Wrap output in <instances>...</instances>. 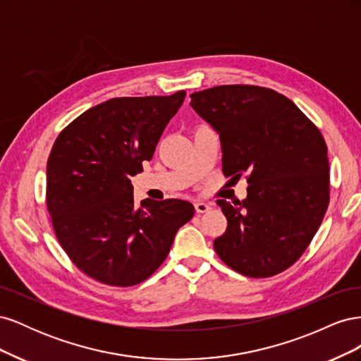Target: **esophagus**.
I'll return each mask as SVG.
<instances>
[{"label": "esophagus", "instance_id": "obj_1", "mask_svg": "<svg viewBox=\"0 0 361 361\" xmlns=\"http://www.w3.org/2000/svg\"><path fill=\"white\" fill-rule=\"evenodd\" d=\"M194 209L197 214H204L211 209V204L206 202H194Z\"/></svg>", "mask_w": 361, "mask_h": 361}]
</instances>
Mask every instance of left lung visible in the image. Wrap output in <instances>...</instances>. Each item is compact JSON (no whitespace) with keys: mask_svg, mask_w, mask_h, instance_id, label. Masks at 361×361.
I'll use <instances>...</instances> for the list:
<instances>
[{"mask_svg":"<svg viewBox=\"0 0 361 361\" xmlns=\"http://www.w3.org/2000/svg\"><path fill=\"white\" fill-rule=\"evenodd\" d=\"M190 97L220 135L224 176L247 173L243 202L216 200L227 218L216 255L247 277L276 276L301 257L329 207L325 140L290 99L265 87L218 85Z\"/></svg>","mask_w":361,"mask_h":361,"instance_id":"8db88e82","label":"left lung"}]
</instances>
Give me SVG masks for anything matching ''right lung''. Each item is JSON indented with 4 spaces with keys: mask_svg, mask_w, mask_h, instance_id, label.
Returning <instances> with one entry per match:
<instances>
[{
    "mask_svg": "<svg viewBox=\"0 0 361 361\" xmlns=\"http://www.w3.org/2000/svg\"><path fill=\"white\" fill-rule=\"evenodd\" d=\"M114 97L84 111L57 137L47 166V204L59 243L84 274L110 286H134L161 267L190 202L145 199L130 178L150 161L185 99Z\"/></svg>",
    "mask_w": 361,
    "mask_h": 361,
    "instance_id": "1",
    "label": "right lung"
}]
</instances>
